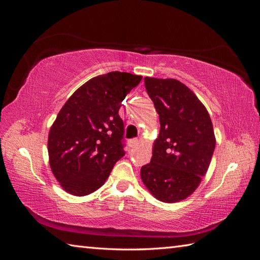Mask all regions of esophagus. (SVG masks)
<instances>
[{"label": "esophagus", "instance_id": "1", "mask_svg": "<svg viewBox=\"0 0 260 260\" xmlns=\"http://www.w3.org/2000/svg\"><path fill=\"white\" fill-rule=\"evenodd\" d=\"M139 144V140L138 139H132V140H130V141H128V145H129V147H136L137 145Z\"/></svg>", "mask_w": 260, "mask_h": 260}]
</instances>
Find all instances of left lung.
I'll use <instances>...</instances> for the list:
<instances>
[{"label":"left lung","mask_w":260,"mask_h":260,"mask_svg":"<svg viewBox=\"0 0 260 260\" xmlns=\"http://www.w3.org/2000/svg\"><path fill=\"white\" fill-rule=\"evenodd\" d=\"M144 83L160 130L141 179L158 201L177 203L192 195L206 175L216 146L214 127L206 107L182 82L145 77Z\"/></svg>","instance_id":"left-lung-1"}]
</instances>
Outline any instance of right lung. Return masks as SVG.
<instances>
[{
  "label": "right lung",
  "instance_id": "obj_1",
  "mask_svg": "<svg viewBox=\"0 0 260 260\" xmlns=\"http://www.w3.org/2000/svg\"><path fill=\"white\" fill-rule=\"evenodd\" d=\"M142 76L112 72L78 88L61 107L49 132V162L64 190L75 196L105 183L124 155L119 108Z\"/></svg>",
  "mask_w": 260,
  "mask_h": 260
}]
</instances>
